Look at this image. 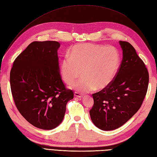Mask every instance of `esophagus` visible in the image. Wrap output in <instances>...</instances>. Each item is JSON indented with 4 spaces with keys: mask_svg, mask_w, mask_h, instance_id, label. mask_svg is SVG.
Masks as SVG:
<instances>
[{
    "mask_svg": "<svg viewBox=\"0 0 157 157\" xmlns=\"http://www.w3.org/2000/svg\"><path fill=\"white\" fill-rule=\"evenodd\" d=\"M74 95H75V97H77V98H83V95L81 94L78 93V92H75V93H74Z\"/></svg>",
    "mask_w": 157,
    "mask_h": 157,
    "instance_id": "esophagus-1",
    "label": "esophagus"
}]
</instances>
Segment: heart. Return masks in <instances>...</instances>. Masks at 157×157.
<instances>
[{"mask_svg":"<svg viewBox=\"0 0 157 157\" xmlns=\"http://www.w3.org/2000/svg\"><path fill=\"white\" fill-rule=\"evenodd\" d=\"M120 54L115 48L94 44H78L72 47L69 58L61 63V74L66 83L71 85L82 75L84 78L73 86L75 90L87 92L109 87L117 75Z\"/></svg>","mask_w":157,"mask_h":157,"instance_id":"heart-1","label":"heart"}]
</instances>
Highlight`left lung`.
Returning a JSON list of instances; mask_svg holds the SVG:
<instances>
[{
	"mask_svg": "<svg viewBox=\"0 0 157 157\" xmlns=\"http://www.w3.org/2000/svg\"><path fill=\"white\" fill-rule=\"evenodd\" d=\"M123 59L111 85L92 95V122L100 129L111 131L125 123L140 109L148 89V72L130 43L119 41Z\"/></svg>",
	"mask_w": 157,
	"mask_h": 157,
	"instance_id": "obj_1",
	"label": "left lung"
}]
</instances>
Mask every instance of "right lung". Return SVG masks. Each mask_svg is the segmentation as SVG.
Here are the masks:
<instances>
[{
    "instance_id": "right-lung-1",
    "label": "right lung",
    "mask_w": 157,
    "mask_h": 157,
    "mask_svg": "<svg viewBox=\"0 0 157 157\" xmlns=\"http://www.w3.org/2000/svg\"><path fill=\"white\" fill-rule=\"evenodd\" d=\"M56 41H35L15 59L10 83L16 107L28 122L44 130L62 123L66 104L74 98L60 75Z\"/></svg>"
}]
</instances>
